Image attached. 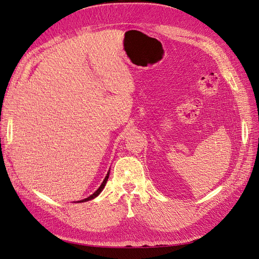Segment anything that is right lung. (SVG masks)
<instances>
[{
	"label": "right lung",
	"mask_w": 259,
	"mask_h": 259,
	"mask_svg": "<svg viewBox=\"0 0 259 259\" xmlns=\"http://www.w3.org/2000/svg\"><path fill=\"white\" fill-rule=\"evenodd\" d=\"M108 177H109V171H108V174H107V176L105 177V179H104V182H103V184H101L100 185V187L98 188V189L95 191V192H94L92 195H90V197L89 198H86V199H84V200H82V201H79V202H86V201H90V200H92V199H94V198H96L97 197V195L101 192V191H103V189H104V187L106 186V183H107V180H108Z\"/></svg>",
	"instance_id": "right-lung-1"
}]
</instances>
